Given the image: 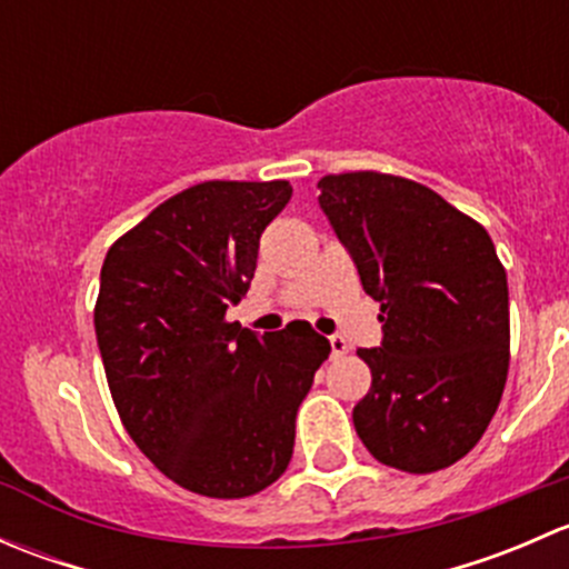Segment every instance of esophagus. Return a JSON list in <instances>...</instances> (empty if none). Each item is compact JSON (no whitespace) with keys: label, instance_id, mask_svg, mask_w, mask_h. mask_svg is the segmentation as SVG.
I'll use <instances>...</instances> for the list:
<instances>
[{"label":"esophagus","instance_id":"1","mask_svg":"<svg viewBox=\"0 0 569 569\" xmlns=\"http://www.w3.org/2000/svg\"><path fill=\"white\" fill-rule=\"evenodd\" d=\"M347 352H349V343L343 341L341 336H332L330 338V355H332V358H343Z\"/></svg>","mask_w":569,"mask_h":569}]
</instances>
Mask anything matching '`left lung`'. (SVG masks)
<instances>
[{"label":"left lung","instance_id":"1","mask_svg":"<svg viewBox=\"0 0 569 569\" xmlns=\"http://www.w3.org/2000/svg\"><path fill=\"white\" fill-rule=\"evenodd\" d=\"M319 189L386 332L380 349H358L371 369L352 410L358 438L405 473L449 468L479 443L507 386L509 289L496 244L410 178L352 170Z\"/></svg>","mask_w":569,"mask_h":569}]
</instances>
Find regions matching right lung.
<instances>
[{"mask_svg":"<svg viewBox=\"0 0 569 569\" xmlns=\"http://www.w3.org/2000/svg\"><path fill=\"white\" fill-rule=\"evenodd\" d=\"M289 181H203L114 239L93 325L107 386L137 449L206 498L283 476L295 418L330 355L308 321L252 336L226 311L250 289Z\"/></svg>","mask_w":569,"mask_h":569,"instance_id":"right-lung-1","label":"right lung"}]
</instances>
